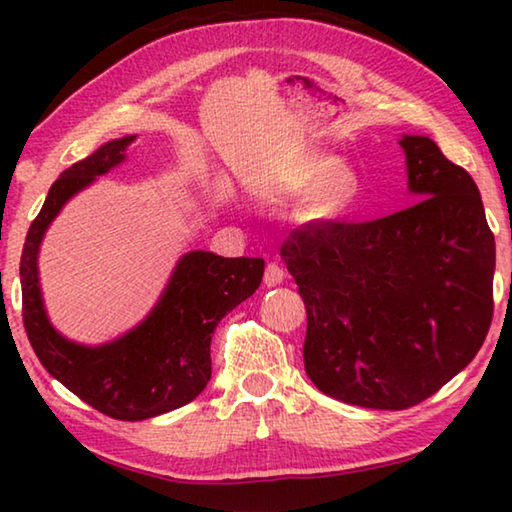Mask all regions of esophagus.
<instances>
[{"mask_svg":"<svg viewBox=\"0 0 512 512\" xmlns=\"http://www.w3.org/2000/svg\"><path fill=\"white\" fill-rule=\"evenodd\" d=\"M282 282H284L282 266L271 262V264L266 266V271H264V284H266V287H277V284H282Z\"/></svg>","mask_w":512,"mask_h":512,"instance_id":"1","label":"esophagus"}]
</instances>
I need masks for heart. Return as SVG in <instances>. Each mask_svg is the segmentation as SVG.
<instances>
[{
  "label": "heart",
  "mask_w": 512,
  "mask_h": 512,
  "mask_svg": "<svg viewBox=\"0 0 512 512\" xmlns=\"http://www.w3.org/2000/svg\"><path fill=\"white\" fill-rule=\"evenodd\" d=\"M284 192L309 198V214L318 221L339 219L357 201L361 180L352 164L336 162L329 155H307L293 162L282 178Z\"/></svg>",
  "instance_id": "b5f03b06"
}]
</instances>
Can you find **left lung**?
Returning <instances> with one entry per match:
<instances>
[{"label": "left lung", "instance_id": "8db88e82", "mask_svg": "<svg viewBox=\"0 0 512 512\" xmlns=\"http://www.w3.org/2000/svg\"><path fill=\"white\" fill-rule=\"evenodd\" d=\"M402 212L293 230L282 259L307 307L305 370L318 391L402 411L456 377L492 320L495 235L479 187L424 135H402Z\"/></svg>", "mask_w": 512, "mask_h": 512}]
</instances>
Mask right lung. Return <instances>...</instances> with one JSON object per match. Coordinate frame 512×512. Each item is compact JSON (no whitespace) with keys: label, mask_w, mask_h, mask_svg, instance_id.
<instances>
[{"label":"right lung","mask_w":512,"mask_h":512,"mask_svg":"<svg viewBox=\"0 0 512 512\" xmlns=\"http://www.w3.org/2000/svg\"><path fill=\"white\" fill-rule=\"evenodd\" d=\"M135 135L99 146L51 185L31 223L20 259L24 329L42 366L92 409L137 422L169 413L203 393L212 377L210 343L225 314L253 296L264 259L189 250L178 259L160 300L140 325L101 345L65 339L51 325L38 277L45 232L69 198L126 160Z\"/></svg>","instance_id":"add662e5"}]
</instances>
